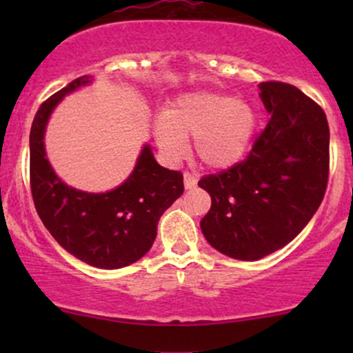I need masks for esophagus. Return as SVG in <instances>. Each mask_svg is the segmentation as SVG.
Segmentation results:
<instances>
[{"label":"esophagus","instance_id":"34e87169","mask_svg":"<svg viewBox=\"0 0 353 353\" xmlns=\"http://www.w3.org/2000/svg\"><path fill=\"white\" fill-rule=\"evenodd\" d=\"M196 184H197V176H194V174H190V172H184V185H185V189L196 188Z\"/></svg>","mask_w":353,"mask_h":353}]
</instances>
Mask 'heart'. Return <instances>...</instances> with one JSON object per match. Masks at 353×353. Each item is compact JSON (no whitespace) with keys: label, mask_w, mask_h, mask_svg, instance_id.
Segmentation results:
<instances>
[{"label":"heart","mask_w":353,"mask_h":353,"mask_svg":"<svg viewBox=\"0 0 353 353\" xmlns=\"http://www.w3.org/2000/svg\"><path fill=\"white\" fill-rule=\"evenodd\" d=\"M259 116L249 101L216 91L181 96L165 117L154 123V137L165 156L179 159L188 152V137L194 151L209 168H229L239 163L252 143Z\"/></svg>","instance_id":"heart-1"}]
</instances>
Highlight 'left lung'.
Returning a JSON list of instances; mask_svg holds the SVG:
<instances>
[{
  "label": "left lung",
  "mask_w": 353,
  "mask_h": 353,
  "mask_svg": "<svg viewBox=\"0 0 353 353\" xmlns=\"http://www.w3.org/2000/svg\"><path fill=\"white\" fill-rule=\"evenodd\" d=\"M261 99L270 114L241 163L209 174L201 221L214 249L239 261H259L282 249L317 212L329 181V123L323 109L292 84L265 81Z\"/></svg>",
  "instance_id": "left-lung-1"
}]
</instances>
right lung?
I'll return each mask as SVG.
<instances>
[{"instance_id": "add662e5", "label": "right lung", "mask_w": 353, "mask_h": 353, "mask_svg": "<svg viewBox=\"0 0 353 353\" xmlns=\"http://www.w3.org/2000/svg\"><path fill=\"white\" fill-rule=\"evenodd\" d=\"M92 81L81 76L39 106L30 134V181L34 208L58 244L98 269H121L148 254L164 210L184 192L182 174L157 164L148 144L134 171L108 192L70 188L56 176L44 149L50 116L63 98Z\"/></svg>"}]
</instances>
